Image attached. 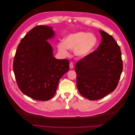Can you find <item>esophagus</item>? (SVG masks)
Returning <instances> with one entry per match:
<instances>
[{
  "mask_svg": "<svg viewBox=\"0 0 135 135\" xmlns=\"http://www.w3.org/2000/svg\"><path fill=\"white\" fill-rule=\"evenodd\" d=\"M69 65H70V69H73V68H74V64H73V63L72 62H71L70 63Z\"/></svg>",
  "mask_w": 135,
  "mask_h": 135,
  "instance_id": "34e87169",
  "label": "esophagus"
}]
</instances>
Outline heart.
I'll return each instance as SVG.
<instances>
[{
	"label": "heart",
	"instance_id": "heart-1",
	"mask_svg": "<svg viewBox=\"0 0 135 135\" xmlns=\"http://www.w3.org/2000/svg\"><path fill=\"white\" fill-rule=\"evenodd\" d=\"M99 40L95 34L87 31H78L66 36L64 42L59 43V52L65 56L69 55L68 49L74 50L79 57H85L91 55L96 49Z\"/></svg>",
	"mask_w": 135,
	"mask_h": 135
}]
</instances>
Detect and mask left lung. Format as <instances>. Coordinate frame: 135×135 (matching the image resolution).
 I'll use <instances>...</instances> for the list:
<instances>
[{
  "label": "left lung",
  "instance_id": "8db88e82",
  "mask_svg": "<svg viewBox=\"0 0 135 135\" xmlns=\"http://www.w3.org/2000/svg\"><path fill=\"white\" fill-rule=\"evenodd\" d=\"M102 39L97 50L76 64V86L89 100H99L113 92L123 70L119 46L112 35L99 30Z\"/></svg>",
  "mask_w": 135,
  "mask_h": 135
}]
</instances>
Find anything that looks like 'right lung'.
<instances>
[{"label": "right lung", "instance_id": "right-lung-1", "mask_svg": "<svg viewBox=\"0 0 135 135\" xmlns=\"http://www.w3.org/2000/svg\"><path fill=\"white\" fill-rule=\"evenodd\" d=\"M52 27L39 25L28 31L17 47L13 69L21 91L36 100L54 97L59 80L69 70L67 59H56L47 40L54 38Z\"/></svg>", "mask_w": 135, "mask_h": 135}]
</instances>
